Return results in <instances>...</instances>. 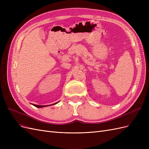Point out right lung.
I'll return each mask as SVG.
<instances>
[{"mask_svg": "<svg viewBox=\"0 0 149 149\" xmlns=\"http://www.w3.org/2000/svg\"><path fill=\"white\" fill-rule=\"evenodd\" d=\"M58 102H56V103H55V104H52V105H54V104H57ZM33 105L34 106H35V107H38V108H41V107H46V106H51V105H46V106H40V105H36V104H33Z\"/></svg>", "mask_w": 149, "mask_h": 149, "instance_id": "right-lung-1", "label": "right lung"}]
</instances>
